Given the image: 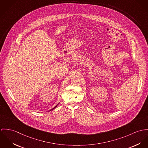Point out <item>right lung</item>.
<instances>
[{"mask_svg": "<svg viewBox=\"0 0 148 148\" xmlns=\"http://www.w3.org/2000/svg\"><path fill=\"white\" fill-rule=\"evenodd\" d=\"M57 106H56V107H54V108H53V109H51V110H53V109H54V108H56V107H57ZM51 110H50V111H51Z\"/></svg>", "mask_w": 148, "mask_h": 148, "instance_id": "right-lung-1", "label": "right lung"}]
</instances>
